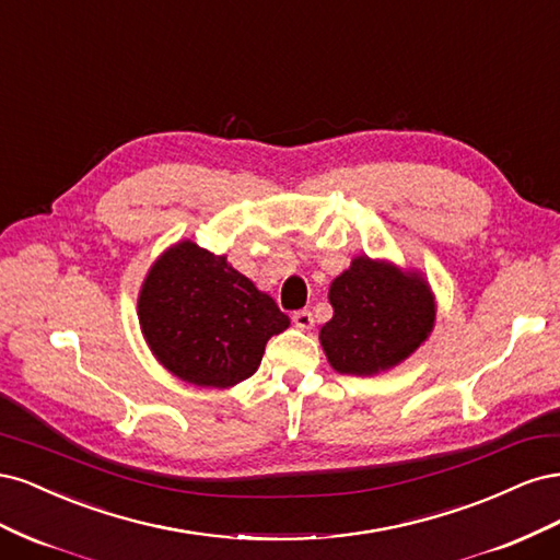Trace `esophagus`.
<instances>
[{
    "mask_svg": "<svg viewBox=\"0 0 560 560\" xmlns=\"http://www.w3.org/2000/svg\"><path fill=\"white\" fill-rule=\"evenodd\" d=\"M292 322H294V327L296 329H301V331H306V329H311L313 327V313L311 311H296L294 315H292Z\"/></svg>",
    "mask_w": 560,
    "mask_h": 560,
    "instance_id": "esophagus-1",
    "label": "esophagus"
}]
</instances>
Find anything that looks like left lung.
<instances>
[{"label": "left lung", "mask_w": 560, "mask_h": 560, "mask_svg": "<svg viewBox=\"0 0 560 560\" xmlns=\"http://www.w3.org/2000/svg\"><path fill=\"white\" fill-rule=\"evenodd\" d=\"M334 317L319 343L338 374L374 376L393 369L425 341L434 327V299L416 273L358 257L331 282Z\"/></svg>", "instance_id": "obj_1"}]
</instances>
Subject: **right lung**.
<instances>
[{
  "label": "right lung",
  "instance_id": "right-lung-1",
  "mask_svg": "<svg viewBox=\"0 0 560 560\" xmlns=\"http://www.w3.org/2000/svg\"><path fill=\"white\" fill-rule=\"evenodd\" d=\"M140 327L159 362L186 383L231 387L257 371L266 341L290 327L278 303L226 264L184 241L151 266Z\"/></svg>",
  "mask_w": 560,
  "mask_h": 560
}]
</instances>
